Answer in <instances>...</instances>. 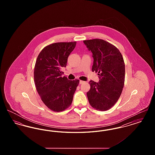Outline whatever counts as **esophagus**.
I'll return each mask as SVG.
<instances>
[{
  "mask_svg": "<svg viewBox=\"0 0 155 155\" xmlns=\"http://www.w3.org/2000/svg\"><path fill=\"white\" fill-rule=\"evenodd\" d=\"M84 82H85V81L80 80V84H83V83H84Z\"/></svg>",
  "mask_w": 155,
  "mask_h": 155,
  "instance_id": "obj_1",
  "label": "esophagus"
}]
</instances>
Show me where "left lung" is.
I'll return each mask as SVG.
<instances>
[{"mask_svg":"<svg viewBox=\"0 0 155 155\" xmlns=\"http://www.w3.org/2000/svg\"><path fill=\"white\" fill-rule=\"evenodd\" d=\"M84 43L92 53V71L98 73L99 81H89L87 93L89 103L96 110L112 107L121 94L125 80V64L118 49L101 39L85 40Z\"/></svg>","mask_w":155,"mask_h":155,"instance_id":"8db88e82","label":"left lung"}]
</instances>
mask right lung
<instances>
[{"label":"right lung","instance_id":"add662e5","mask_svg":"<svg viewBox=\"0 0 155 155\" xmlns=\"http://www.w3.org/2000/svg\"><path fill=\"white\" fill-rule=\"evenodd\" d=\"M77 42H58L45 47L38 56L34 68L37 92L51 110L61 111L71 106L80 81L61 77L63 67L74 50Z\"/></svg>","mask_w":155,"mask_h":155}]
</instances>
